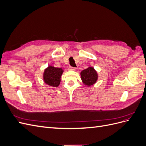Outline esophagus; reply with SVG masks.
Instances as JSON below:
<instances>
[{"instance_id":"1","label":"esophagus","mask_w":146,"mask_h":146,"mask_svg":"<svg viewBox=\"0 0 146 146\" xmlns=\"http://www.w3.org/2000/svg\"><path fill=\"white\" fill-rule=\"evenodd\" d=\"M77 68H73V67H69V70H76Z\"/></svg>"}]
</instances>
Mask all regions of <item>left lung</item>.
Listing matches in <instances>:
<instances>
[{
    "label": "left lung",
    "instance_id": "8db88e82",
    "mask_svg": "<svg viewBox=\"0 0 146 146\" xmlns=\"http://www.w3.org/2000/svg\"><path fill=\"white\" fill-rule=\"evenodd\" d=\"M80 74L82 82L88 87L93 85L98 81L99 78L98 72L92 66L83 70Z\"/></svg>",
    "mask_w": 146,
    "mask_h": 146
}]
</instances>
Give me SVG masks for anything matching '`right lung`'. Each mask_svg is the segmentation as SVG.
<instances>
[{
    "instance_id": "1",
    "label": "right lung",
    "mask_w": 146,
    "mask_h": 146,
    "mask_svg": "<svg viewBox=\"0 0 146 146\" xmlns=\"http://www.w3.org/2000/svg\"><path fill=\"white\" fill-rule=\"evenodd\" d=\"M64 70L60 68H55L54 66L49 65L43 72V80L46 85L52 87H58L61 82V77Z\"/></svg>"
}]
</instances>
